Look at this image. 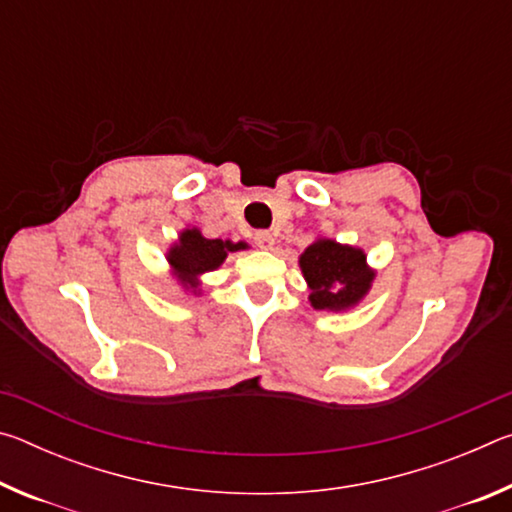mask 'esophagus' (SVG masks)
<instances>
[{
  "label": "esophagus",
  "instance_id": "esophagus-1",
  "mask_svg": "<svg viewBox=\"0 0 512 512\" xmlns=\"http://www.w3.org/2000/svg\"><path fill=\"white\" fill-rule=\"evenodd\" d=\"M255 244H257L259 248H262V250H268V248H273L275 239H273L271 232H266V230H259V232H255Z\"/></svg>",
  "mask_w": 512,
  "mask_h": 512
}]
</instances>
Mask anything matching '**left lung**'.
<instances>
[{"label": "left lung", "instance_id": "left-lung-1", "mask_svg": "<svg viewBox=\"0 0 512 512\" xmlns=\"http://www.w3.org/2000/svg\"><path fill=\"white\" fill-rule=\"evenodd\" d=\"M309 289V305L316 311H350L361 305L372 289L377 268L368 264L363 248L316 237L298 257Z\"/></svg>", "mask_w": 512, "mask_h": 512}]
</instances>
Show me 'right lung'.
<instances>
[{"mask_svg": "<svg viewBox=\"0 0 512 512\" xmlns=\"http://www.w3.org/2000/svg\"><path fill=\"white\" fill-rule=\"evenodd\" d=\"M246 241L230 239H207L201 228L185 225L178 232V239L167 248V268L169 275L176 280L180 291L187 296H201L203 293V275L221 268L225 257L239 250H248Z\"/></svg>", "mask_w": 512, "mask_h": 512, "instance_id": "obj_1", "label": "right lung"}]
</instances>
